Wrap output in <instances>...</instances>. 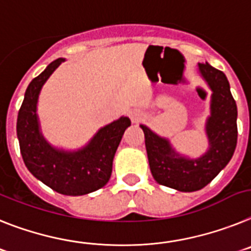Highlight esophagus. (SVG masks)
Here are the masks:
<instances>
[{
	"instance_id": "34e87169",
	"label": "esophagus",
	"mask_w": 251,
	"mask_h": 251,
	"mask_svg": "<svg viewBox=\"0 0 251 251\" xmlns=\"http://www.w3.org/2000/svg\"><path fill=\"white\" fill-rule=\"evenodd\" d=\"M128 116H130L132 123H139V121H141L145 117V113L141 110H139V108H134V110L128 112Z\"/></svg>"
}]
</instances>
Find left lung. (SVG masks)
<instances>
[{
  "label": "left lung",
  "mask_w": 251,
  "mask_h": 251,
  "mask_svg": "<svg viewBox=\"0 0 251 251\" xmlns=\"http://www.w3.org/2000/svg\"><path fill=\"white\" fill-rule=\"evenodd\" d=\"M198 71L212 91L211 115L206 121L208 149L203 155L196 159L180 155L168 139L140 125L154 179L180 192H195L206 187L230 162L237 143V107L227 78L208 63H200Z\"/></svg>",
  "instance_id": "left-lung-1"
}]
</instances>
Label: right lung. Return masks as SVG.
<instances>
[{
    "instance_id": "obj_1",
    "label": "right lung",
    "mask_w": 251,
    "mask_h": 251,
    "mask_svg": "<svg viewBox=\"0 0 251 251\" xmlns=\"http://www.w3.org/2000/svg\"><path fill=\"white\" fill-rule=\"evenodd\" d=\"M64 60L51 62L30 82L19 111L16 131L24 163L35 178L62 195L82 196L102 188L110 180L113 156L131 121L121 116L100 128L86 147L78 150L51 147L40 131L36 107L41 88Z\"/></svg>"
}]
</instances>
